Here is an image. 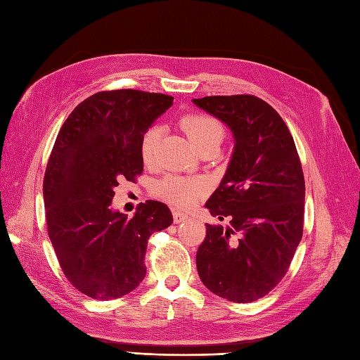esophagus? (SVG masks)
<instances>
[{
  "label": "esophagus",
  "instance_id": "34e87169",
  "mask_svg": "<svg viewBox=\"0 0 360 360\" xmlns=\"http://www.w3.org/2000/svg\"><path fill=\"white\" fill-rule=\"evenodd\" d=\"M188 217L186 215V213H182V212H178V210H174L173 212V221L176 224H179V223H184V221L187 219Z\"/></svg>",
  "mask_w": 360,
  "mask_h": 360
}]
</instances>
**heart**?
I'll list each match as a JSON object with an SVG mask.
<instances>
[{"label": "heart", "instance_id": "obj_1", "mask_svg": "<svg viewBox=\"0 0 360 360\" xmlns=\"http://www.w3.org/2000/svg\"><path fill=\"white\" fill-rule=\"evenodd\" d=\"M181 127L184 129L188 139L192 141L198 150H202L210 145H217L224 139V125L215 116L204 112H190L181 119ZM160 141V129L151 127L145 131L141 142V156L145 165H153L156 162L158 148ZM155 195L162 198L179 209H190L204 195L205 184L196 178H182V176L168 174L155 186Z\"/></svg>", "mask_w": 360, "mask_h": 360}]
</instances>
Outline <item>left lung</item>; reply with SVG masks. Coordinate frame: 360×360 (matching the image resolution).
<instances>
[{
	"label": "left lung",
	"mask_w": 360,
	"mask_h": 360,
	"mask_svg": "<svg viewBox=\"0 0 360 360\" xmlns=\"http://www.w3.org/2000/svg\"><path fill=\"white\" fill-rule=\"evenodd\" d=\"M193 103L223 120L235 137L224 178L205 202L231 227L205 224L198 274L205 288L229 302H255L285 277L302 240L300 158L285 120L259 97L207 96Z\"/></svg>",
	"instance_id": "1"
}]
</instances>
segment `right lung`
<instances>
[{
	"label": "right lung",
	"mask_w": 360,
	"mask_h": 360,
	"mask_svg": "<svg viewBox=\"0 0 360 360\" xmlns=\"http://www.w3.org/2000/svg\"><path fill=\"white\" fill-rule=\"evenodd\" d=\"M172 105L159 93L101 91L75 106L53 143L43 179L48 233L68 281L96 300L139 286L148 238L173 223L159 201L141 202L131 218L111 209L119 181L143 172L145 131Z\"/></svg>",
	"instance_id": "right-lung-1"
}]
</instances>
